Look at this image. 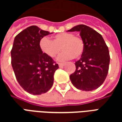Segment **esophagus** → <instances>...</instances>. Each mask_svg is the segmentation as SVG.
<instances>
[{
    "label": "esophagus",
    "mask_w": 122,
    "mask_h": 122,
    "mask_svg": "<svg viewBox=\"0 0 122 122\" xmlns=\"http://www.w3.org/2000/svg\"><path fill=\"white\" fill-rule=\"evenodd\" d=\"M58 65L59 66H60V67H61V66H63L64 65H65V63H59Z\"/></svg>",
    "instance_id": "obj_1"
}]
</instances>
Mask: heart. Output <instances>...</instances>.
<instances>
[{
    "mask_svg": "<svg viewBox=\"0 0 122 122\" xmlns=\"http://www.w3.org/2000/svg\"><path fill=\"white\" fill-rule=\"evenodd\" d=\"M39 46L43 53L51 58L55 57L60 50L63 52L57 57L59 61H65L71 57H80L84 51V42L82 38L72 33L62 32L56 35L52 40L44 37L40 40Z\"/></svg>",
    "mask_w": 122,
    "mask_h": 122,
    "instance_id": "heart-1",
    "label": "heart"
}]
</instances>
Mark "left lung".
<instances>
[{
	"mask_svg": "<svg viewBox=\"0 0 122 122\" xmlns=\"http://www.w3.org/2000/svg\"><path fill=\"white\" fill-rule=\"evenodd\" d=\"M68 31H78L84 42V51L76 61V71L70 75L72 84L77 89L92 91L100 87L107 78L110 55L101 35L92 28L78 25Z\"/></svg>",
	"mask_w": 122,
	"mask_h": 122,
	"instance_id": "obj_1",
	"label": "left lung"
}]
</instances>
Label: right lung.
<instances>
[{"label": "right lung", "instance_id": "right-lung-1", "mask_svg": "<svg viewBox=\"0 0 122 122\" xmlns=\"http://www.w3.org/2000/svg\"><path fill=\"white\" fill-rule=\"evenodd\" d=\"M50 34L32 25L14 38L11 50L12 68L18 83L30 94L41 95L50 90L54 72L59 68L39 46L40 40Z\"/></svg>", "mask_w": 122, "mask_h": 122}]
</instances>
